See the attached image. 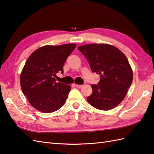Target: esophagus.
Here are the masks:
<instances>
[{"instance_id": "1", "label": "esophagus", "mask_w": 154, "mask_h": 154, "mask_svg": "<svg viewBox=\"0 0 154 154\" xmlns=\"http://www.w3.org/2000/svg\"><path fill=\"white\" fill-rule=\"evenodd\" d=\"M75 86H76V88H81L83 86L82 85H79V84H75Z\"/></svg>"}]
</instances>
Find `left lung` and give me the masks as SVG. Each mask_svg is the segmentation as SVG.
<instances>
[{
  "mask_svg": "<svg viewBox=\"0 0 154 154\" xmlns=\"http://www.w3.org/2000/svg\"><path fill=\"white\" fill-rule=\"evenodd\" d=\"M90 63L91 70L100 75L98 85H91L88 103L102 111L120 104L131 87L133 72L125 54L117 47L106 43L86 44L78 47Z\"/></svg>",
  "mask_w": 154,
  "mask_h": 154,
  "instance_id": "obj_1",
  "label": "left lung"
}]
</instances>
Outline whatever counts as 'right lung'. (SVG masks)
Instances as JSON below:
<instances>
[{
    "label": "right lung",
    "instance_id": "1",
    "mask_svg": "<svg viewBox=\"0 0 154 154\" xmlns=\"http://www.w3.org/2000/svg\"><path fill=\"white\" fill-rule=\"evenodd\" d=\"M73 43L45 45L30 54L20 74V86L29 103L46 113L63 106L71 90L70 85L56 82V74L63 73V65L76 48Z\"/></svg>",
    "mask_w": 154,
    "mask_h": 154
}]
</instances>
